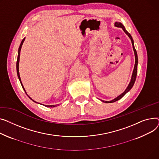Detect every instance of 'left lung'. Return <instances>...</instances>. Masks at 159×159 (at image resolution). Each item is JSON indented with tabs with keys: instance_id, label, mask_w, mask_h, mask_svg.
<instances>
[{
	"instance_id": "obj_1",
	"label": "left lung",
	"mask_w": 159,
	"mask_h": 159,
	"mask_svg": "<svg viewBox=\"0 0 159 159\" xmlns=\"http://www.w3.org/2000/svg\"><path fill=\"white\" fill-rule=\"evenodd\" d=\"M115 26L116 27H121L122 29L123 30V31H125V33L129 36V38L130 39V40H131L132 41V45H133V49H134V54H135V65H134V70H133V73H132V78H131V80H130V82L129 83L128 86L127 87V88L126 89V90L124 91V92H123L122 94H120L119 96H117V98H116L115 99H114L113 100L111 101H102L101 100L102 102H106V103H110V102H114L115 101H117L119 99H120L121 98H122L127 92H128L130 90H131V89L133 87L134 83H135V80H136V77H137V65H138V57H137V51L135 49V47H134V40L132 39V37L131 36V34H130L125 28V26L121 24L120 22H115Z\"/></svg>"
}]
</instances>
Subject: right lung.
Segmentation results:
<instances>
[{"label":"right lung","mask_w":159,"mask_h":159,"mask_svg":"<svg viewBox=\"0 0 159 159\" xmlns=\"http://www.w3.org/2000/svg\"><path fill=\"white\" fill-rule=\"evenodd\" d=\"M24 40H25V38L22 40V42H21V43H20V46H19V48H18V57H17V61H16V72H17V75H18V79H19V80H20V83H21V85H22V88H23V89H24V90L25 91V94H27V93H26V92H25V89H24V86H23V85H22V81H21V79H20V74H19V61H20V51H21V48H22V44H23V43H24ZM27 96L29 97L32 101H33L34 102H36V103H39V102H36V101H34L33 99H32L29 96L27 95ZM40 104V103H39ZM45 107H51V108H52V107H57V105H44Z\"/></svg>","instance_id":"obj_1"}]
</instances>
